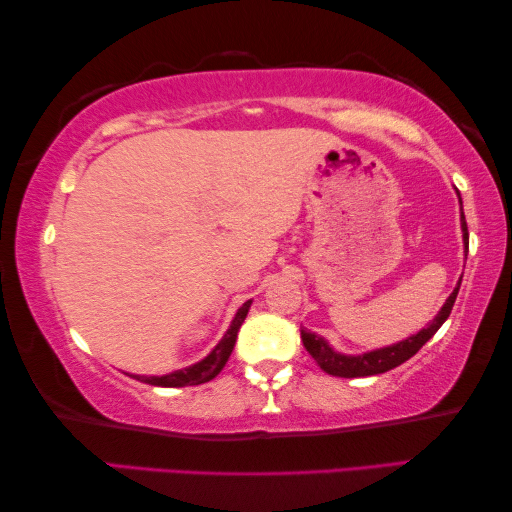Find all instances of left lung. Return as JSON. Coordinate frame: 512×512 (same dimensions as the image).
I'll use <instances>...</instances> for the list:
<instances>
[{
  "instance_id": "left-lung-1",
  "label": "left lung",
  "mask_w": 512,
  "mask_h": 512,
  "mask_svg": "<svg viewBox=\"0 0 512 512\" xmlns=\"http://www.w3.org/2000/svg\"><path fill=\"white\" fill-rule=\"evenodd\" d=\"M458 201H460V195H458ZM460 208H463V201H460ZM460 229H463V245L467 251L469 249V233H467L465 215H460ZM460 281L463 279H458V286L454 288V292H451L445 304H442V308L438 311V315H435L433 320L424 326V329H420L415 335H408L406 340L395 342V345L365 351V354H342V351H335L329 342L322 338V335H315L306 329H301V342H304L308 354L315 358V363L331 376L356 379V376H372V374H383L388 370H395V367H399L401 363H406L410 356H415L417 351H420L426 342L433 338L435 331L445 324V320L451 313V308H454V301H456V295L460 290Z\"/></svg>"
}]
</instances>
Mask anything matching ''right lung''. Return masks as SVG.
I'll list each match as a JSON object with an SVG mask.
<instances>
[{"label": "right lung", "mask_w": 512, "mask_h": 512, "mask_svg": "<svg viewBox=\"0 0 512 512\" xmlns=\"http://www.w3.org/2000/svg\"><path fill=\"white\" fill-rule=\"evenodd\" d=\"M249 306H251V299L245 301V304L238 308V313L231 320V326L226 329L224 338L217 342V345L211 349V354L201 358L199 363L181 367V370H174V372L163 374V376L133 374V379H138L142 383H149V385H158V388H183V385H199V383H206V381L215 379V376L222 372L226 360H229L233 347H236L238 331H240V326H242V322H245V317L249 313Z\"/></svg>", "instance_id": "right-lung-1"}]
</instances>
